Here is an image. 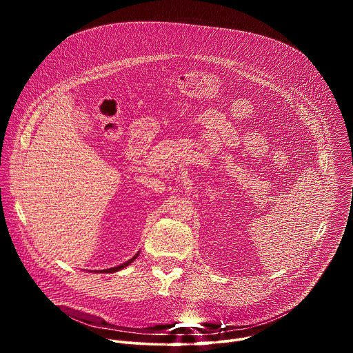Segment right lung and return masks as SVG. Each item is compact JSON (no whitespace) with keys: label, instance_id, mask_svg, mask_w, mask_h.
<instances>
[{"label":"right lung","instance_id":"add662e5","mask_svg":"<svg viewBox=\"0 0 353 353\" xmlns=\"http://www.w3.org/2000/svg\"><path fill=\"white\" fill-rule=\"evenodd\" d=\"M138 254H139V251H138V253L131 259V260H128V261H125L124 264H120V265H117V267H113V268H108V270H100L99 272L100 274H113V272H117V271H120V270H123V268H125V267H128L137 257H138ZM96 272V271H94Z\"/></svg>","mask_w":353,"mask_h":353}]
</instances>
